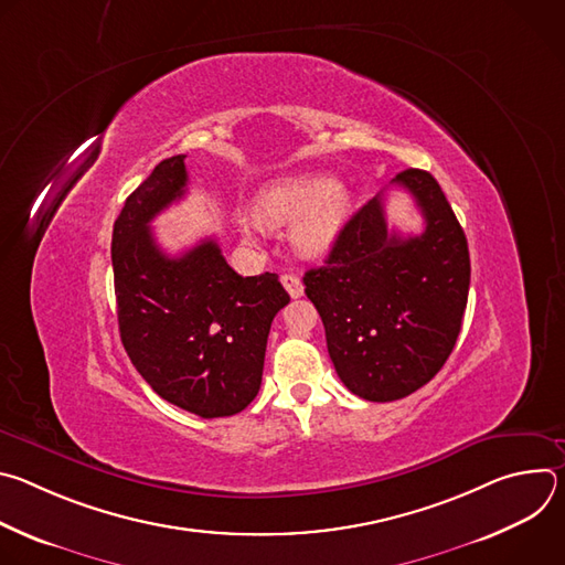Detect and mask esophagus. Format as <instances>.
<instances>
[{
	"label": "esophagus",
	"mask_w": 565,
	"mask_h": 565,
	"mask_svg": "<svg viewBox=\"0 0 565 565\" xmlns=\"http://www.w3.org/2000/svg\"><path fill=\"white\" fill-rule=\"evenodd\" d=\"M281 284H284V288L288 290V295H290L292 299H297V297L303 295V284H301V279H299L297 275H290V273L281 275Z\"/></svg>",
	"instance_id": "1"
}]
</instances>
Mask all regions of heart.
<instances>
[{
	"mask_svg": "<svg viewBox=\"0 0 565 565\" xmlns=\"http://www.w3.org/2000/svg\"><path fill=\"white\" fill-rule=\"evenodd\" d=\"M255 212L266 225H290L292 244L306 257L324 255L342 225L351 214V196L331 177L321 174H297L268 183L257 201ZM241 232L246 238H255L259 223L255 218L241 216Z\"/></svg>",
	"mask_w": 565,
	"mask_h": 565,
	"instance_id": "obj_1",
	"label": "heart"
}]
</instances>
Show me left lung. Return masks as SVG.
I'll return each mask as SVG.
<instances>
[{
	"label": "left lung",
	"instance_id": "1",
	"mask_svg": "<svg viewBox=\"0 0 565 565\" xmlns=\"http://www.w3.org/2000/svg\"><path fill=\"white\" fill-rule=\"evenodd\" d=\"M393 185L414 196L425 230H388L377 194L344 223L324 266L303 275L340 380L371 402L407 397L443 369L471 273L465 232L438 181L412 168Z\"/></svg>",
	"mask_w": 565,
	"mask_h": 565
}]
</instances>
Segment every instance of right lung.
Here are the masks:
<instances>
[{
  "instance_id": "add662e5",
  "label": "right lung",
  "mask_w": 565,
  "mask_h": 565,
  "mask_svg": "<svg viewBox=\"0 0 565 565\" xmlns=\"http://www.w3.org/2000/svg\"><path fill=\"white\" fill-rule=\"evenodd\" d=\"M185 185V153L160 160L114 223L118 327L131 364L160 397L223 418L259 393L270 324L290 297L273 273L236 275L214 238L181 257L158 248L149 221Z\"/></svg>"
}]
</instances>
